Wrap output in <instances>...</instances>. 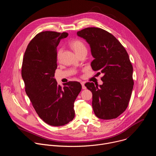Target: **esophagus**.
I'll use <instances>...</instances> for the list:
<instances>
[{
    "label": "esophagus",
    "mask_w": 156,
    "mask_h": 156,
    "mask_svg": "<svg viewBox=\"0 0 156 156\" xmlns=\"http://www.w3.org/2000/svg\"><path fill=\"white\" fill-rule=\"evenodd\" d=\"M81 86H82V89H83V90H86V87L84 86V83L83 82V83H81Z\"/></svg>",
    "instance_id": "obj_1"
}]
</instances>
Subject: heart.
Listing matches in <instances>:
<instances>
[{"label": "heart", "instance_id": "b5f03b06", "mask_svg": "<svg viewBox=\"0 0 156 156\" xmlns=\"http://www.w3.org/2000/svg\"><path fill=\"white\" fill-rule=\"evenodd\" d=\"M70 46L78 55L80 54L82 52H87V48H86V45L84 44V43L81 40L76 39V40L72 41L70 43ZM62 52H63L62 48H60L58 50L57 54V57L58 59H59L60 58V57L62 54Z\"/></svg>", "mask_w": 156, "mask_h": 156}]
</instances>
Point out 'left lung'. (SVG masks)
I'll return each instance as SVG.
<instances>
[{
  "instance_id": "left-lung-1",
  "label": "left lung",
  "mask_w": 156,
  "mask_h": 156,
  "mask_svg": "<svg viewBox=\"0 0 156 156\" xmlns=\"http://www.w3.org/2000/svg\"><path fill=\"white\" fill-rule=\"evenodd\" d=\"M77 35L90 44L93 70L104 74L102 85L85 84L93 94L94 112L101 119H116L127 108L134 84L128 54L114 36L101 28H86Z\"/></svg>"
}]
</instances>
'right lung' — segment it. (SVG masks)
I'll list each match as a JSON object with an SVG mask.
<instances>
[{"label":"right lung","instance_id":"obj_1","mask_svg":"<svg viewBox=\"0 0 156 156\" xmlns=\"http://www.w3.org/2000/svg\"><path fill=\"white\" fill-rule=\"evenodd\" d=\"M67 33L42 31L30 41L24 54L21 76L25 91L39 117L49 125L67 124L75 117L74 102L81 90L77 81L62 88L54 78L57 47Z\"/></svg>","mask_w":156,"mask_h":156}]
</instances>
